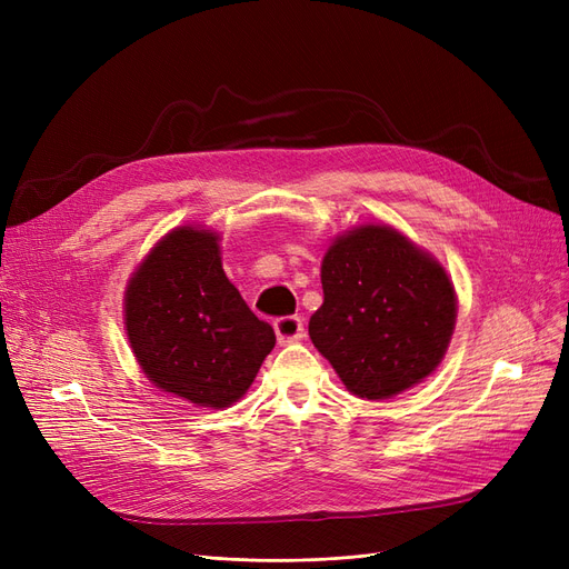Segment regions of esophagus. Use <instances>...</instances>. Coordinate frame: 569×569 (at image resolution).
<instances>
[{"label":"esophagus","mask_w":569,"mask_h":569,"mask_svg":"<svg viewBox=\"0 0 569 569\" xmlns=\"http://www.w3.org/2000/svg\"><path fill=\"white\" fill-rule=\"evenodd\" d=\"M274 335L280 343L299 341L303 337V320L301 316H282L274 320Z\"/></svg>","instance_id":"34e87169"}]
</instances>
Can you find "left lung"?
Masks as SVG:
<instances>
[{
  "label": "left lung",
  "mask_w": 569,
  "mask_h": 569,
  "mask_svg": "<svg viewBox=\"0 0 569 569\" xmlns=\"http://www.w3.org/2000/svg\"><path fill=\"white\" fill-rule=\"evenodd\" d=\"M316 349L360 399H389L432 375L449 349L456 291L446 270L385 226L337 237L322 258Z\"/></svg>",
  "instance_id": "obj_1"
}]
</instances>
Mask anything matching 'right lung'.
Returning <instances> with one entry per match:
<instances>
[{"mask_svg":"<svg viewBox=\"0 0 569 569\" xmlns=\"http://www.w3.org/2000/svg\"><path fill=\"white\" fill-rule=\"evenodd\" d=\"M130 347L149 380L203 408L242 399L274 332L220 263L218 234L178 228L151 249L126 295Z\"/></svg>","mask_w":569,"mask_h":569,"instance_id":"obj_1","label":"right lung"}]
</instances>
